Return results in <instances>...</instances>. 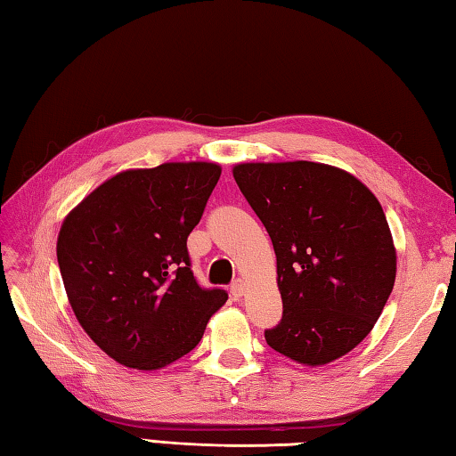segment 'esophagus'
<instances>
[{
	"mask_svg": "<svg viewBox=\"0 0 456 456\" xmlns=\"http://www.w3.org/2000/svg\"><path fill=\"white\" fill-rule=\"evenodd\" d=\"M231 294H233V297L235 299H239V297H243V294H245V282L240 278H237L233 284H231Z\"/></svg>",
	"mask_w": 456,
	"mask_h": 456,
	"instance_id": "esophagus-1",
	"label": "esophagus"
}]
</instances>
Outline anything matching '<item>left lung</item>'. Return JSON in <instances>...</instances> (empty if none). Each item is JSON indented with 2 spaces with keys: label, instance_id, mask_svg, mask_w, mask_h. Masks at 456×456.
Listing matches in <instances>:
<instances>
[{
  "label": "left lung",
  "instance_id": "obj_1",
  "mask_svg": "<svg viewBox=\"0 0 456 456\" xmlns=\"http://www.w3.org/2000/svg\"><path fill=\"white\" fill-rule=\"evenodd\" d=\"M233 176L276 253L284 314L265 331L266 343L307 366L353 351L395 280L380 201L353 174L319 162H243Z\"/></svg>",
  "mask_w": 456,
  "mask_h": 456
}]
</instances>
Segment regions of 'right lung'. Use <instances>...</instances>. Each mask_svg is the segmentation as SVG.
Here are the masks:
<instances>
[{
    "label": "right lung",
    "mask_w": 456,
    "mask_h": 456,
    "mask_svg": "<svg viewBox=\"0 0 456 456\" xmlns=\"http://www.w3.org/2000/svg\"><path fill=\"white\" fill-rule=\"evenodd\" d=\"M221 176L216 162L115 174L62 221L56 240L68 302L105 354L159 370L188 354L227 302L201 288L186 240Z\"/></svg>",
    "instance_id": "right-lung-1"
}]
</instances>
